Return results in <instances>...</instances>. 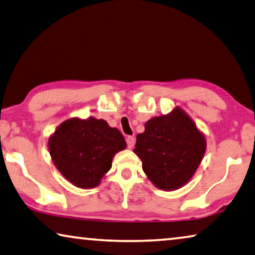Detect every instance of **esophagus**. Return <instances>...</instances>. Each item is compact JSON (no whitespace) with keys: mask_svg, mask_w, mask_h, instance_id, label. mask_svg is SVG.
<instances>
[{"mask_svg":"<svg viewBox=\"0 0 255 255\" xmlns=\"http://www.w3.org/2000/svg\"><path fill=\"white\" fill-rule=\"evenodd\" d=\"M126 142H127L128 148H132V146H134V144H135V138L132 136H128L126 138Z\"/></svg>","mask_w":255,"mask_h":255,"instance_id":"obj_1","label":"esophagus"}]
</instances>
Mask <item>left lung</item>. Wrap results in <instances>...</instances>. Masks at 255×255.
I'll return each instance as SVG.
<instances>
[{
  "label": "left lung",
  "instance_id": "8db88e82",
  "mask_svg": "<svg viewBox=\"0 0 255 255\" xmlns=\"http://www.w3.org/2000/svg\"><path fill=\"white\" fill-rule=\"evenodd\" d=\"M207 142L192 119L176 108L154 117L136 137L134 152L143 171L157 188L173 191L192 178L203 159Z\"/></svg>",
  "mask_w": 255,
  "mask_h": 255
}]
</instances>
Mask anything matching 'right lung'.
Wrapping results in <instances>:
<instances>
[{
  "instance_id": "right-lung-1",
  "label": "right lung",
  "mask_w": 255,
  "mask_h": 255,
  "mask_svg": "<svg viewBox=\"0 0 255 255\" xmlns=\"http://www.w3.org/2000/svg\"><path fill=\"white\" fill-rule=\"evenodd\" d=\"M127 146L124 136L106 120L68 119L48 139L58 170L79 188H93L110 170L113 155Z\"/></svg>"
}]
</instances>
